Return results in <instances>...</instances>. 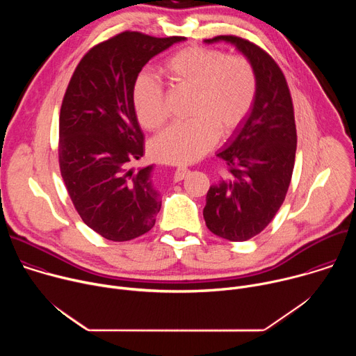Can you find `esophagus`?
Returning <instances> with one entry per match:
<instances>
[{
	"label": "esophagus",
	"mask_w": 356,
	"mask_h": 356,
	"mask_svg": "<svg viewBox=\"0 0 356 356\" xmlns=\"http://www.w3.org/2000/svg\"><path fill=\"white\" fill-rule=\"evenodd\" d=\"M187 173H188V169H186V168H177V169L175 170V181L183 180Z\"/></svg>",
	"instance_id": "obj_1"
}]
</instances>
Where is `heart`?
I'll use <instances>...</instances> for the list:
<instances>
[{
	"instance_id": "1",
	"label": "heart",
	"mask_w": 356,
	"mask_h": 356,
	"mask_svg": "<svg viewBox=\"0 0 356 356\" xmlns=\"http://www.w3.org/2000/svg\"><path fill=\"white\" fill-rule=\"evenodd\" d=\"M162 72L172 84L193 91V120L170 125L152 142V154L162 162L197 161L216 145L218 132L229 135L242 122L255 101L257 74L243 56L188 46L172 55ZM132 103L143 128L155 131L166 121L163 84L156 76H138Z\"/></svg>"
}]
</instances>
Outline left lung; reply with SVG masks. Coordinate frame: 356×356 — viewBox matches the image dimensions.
Wrapping results in <instances>:
<instances>
[{
  "label": "left lung",
  "instance_id": "obj_1",
  "mask_svg": "<svg viewBox=\"0 0 356 356\" xmlns=\"http://www.w3.org/2000/svg\"><path fill=\"white\" fill-rule=\"evenodd\" d=\"M204 42L234 44L257 74L255 101L217 154L231 176L210 187L202 210L213 234L242 242L262 232L284 201L297 146L293 101L284 74L264 49L232 35Z\"/></svg>",
  "mask_w": 356,
  "mask_h": 356
}]
</instances>
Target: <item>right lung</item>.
<instances>
[{"instance_id":"right-lung-1","label":"right lung","mask_w":356,"mask_h":356,"mask_svg":"<svg viewBox=\"0 0 356 356\" xmlns=\"http://www.w3.org/2000/svg\"><path fill=\"white\" fill-rule=\"evenodd\" d=\"M181 36L122 32L84 55L67 86L59 118V165L74 209L87 227L124 242L156 222L162 197L143 156V134L132 103L142 67Z\"/></svg>"}]
</instances>
